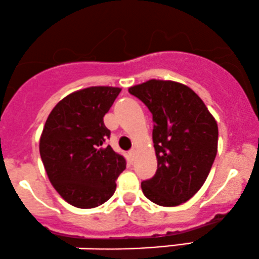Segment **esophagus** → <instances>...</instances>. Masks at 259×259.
Instances as JSON below:
<instances>
[{"label": "esophagus", "instance_id": "esophagus-1", "mask_svg": "<svg viewBox=\"0 0 259 259\" xmlns=\"http://www.w3.org/2000/svg\"><path fill=\"white\" fill-rule=\"evenodd\" d=\"M129 155H130V157H132V160H134V158H135V155H136V150H135V149L130 150V151H129Z\"/></svg>", "mask_w": 259, "mask_h": 259}]
</instances>
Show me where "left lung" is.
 <instances>
[{
	"label": "left lung",
	"mask_w": 259,
	"mask_h": 259,
	"mask_svg": "<svg viewBox=\"0 0 259 259\" xmlns=\"http://www.w3.org/2000/svg\"><path fill=\"white\" fill-rule=\"evenodd\" d=\"M152 114L157 171L141 183L145 197L161 206L189 200L205 182L218 152V124L186 84L150 79L129 88Z\"/></svg>",
	"instance_id": "obj_1"
}]
</instances>
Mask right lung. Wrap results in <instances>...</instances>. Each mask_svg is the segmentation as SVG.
Here are the masks:
<instances>
[{
  "mask_svg": "<svg viewBox=\"0 0 259 259\" xmlns=\"http://www.w3.org/2000/svg\"><path fill=\"white\" fill-rule=\"evenodd\" d=\"M118 87H88L61 99L45 121L39 151L48 177L62 199L81 209L106 203L126 167L106 140L103 116L120 93Z\"/></svg>",
  "mask_w": 259,
  "mask_h": 259,
  "instance_id": "obj_1",
  "label": "right lung"
}]
</instances>
